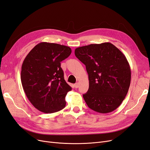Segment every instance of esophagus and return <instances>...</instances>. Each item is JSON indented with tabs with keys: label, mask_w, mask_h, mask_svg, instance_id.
Listing matches in <instances>:
<instances>
[{
	"label": "esophagus",
	"mask_w": 150,
	"mask_h": 150,
	"mask_svg": "<svg viewBox=\"0 0 150 150\" xmlns=\"http://www.w3.org/2000/svg\"><path fill=\"white\" fill-rule=\"evenodd\" d=\"M79 84L78 83H76V84H74V88H79Z\"/></svg>",
	"instance_id": "obj_1"
}]
</instances>
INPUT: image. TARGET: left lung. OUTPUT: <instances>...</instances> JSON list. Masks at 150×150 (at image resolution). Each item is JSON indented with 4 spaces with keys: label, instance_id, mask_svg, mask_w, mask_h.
<instances>
[{
    "label": "left lung",
    "instance_id": "1",
    "mask_svg": "<svg viewBox=\"0 0 150 150\" xmlns=\"http://www.w3.org/2000/svg\"><path fill=\"white\" fill-rule=\"evenodd\" d=\"M74 53L88 74L89 89L83 94L88 106L100 113L115 110L131 83V68L125 56L110 42L79 47Z\"/></svg>",
    "mask_w": 150,
    "mask_h": 150
}]
</instances>
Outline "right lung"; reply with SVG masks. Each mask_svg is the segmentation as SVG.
Masks as SVG:
<instances>
[{"label": "right lung", "mask_w": 150, "mask_h": 150, "mask_svg": "<svg viewBox=\"0 0 150 150\" xmlns=\"http://www.w3.org/2000/svg\"><path fill=\"white\" fill-rule=\"evenodd\" d=\"M71 49L55 43L40 42L23 61L21 79L27 98L44 113H52L66 106L65 98L72 89L64 78L61 62L69 57Z\"/></svg>", "instance_id": "obj_1"}]
</instances>
